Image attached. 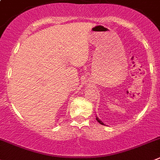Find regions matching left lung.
I'll return each mask as SVG.
<instances>
[{
  "label": "left lung",
  "mask_w": 160,
  "mask_h": 160,
  "mask_svg": "<svg viewBox=\"0 0 160 160\" xmlns=\"http://www.w3.org/2000/svg\"><path fill=\"white\" fill-rule=\"evenodd\" d=\"M96 120H97V121H98V122H99V123H100V124H103V123H102V121H100V120H99V119H98V117H97V118H96Z\"/></svg>",
  "instance_id": "obj_1"
}]
</instances>
